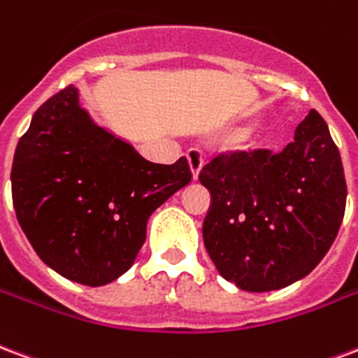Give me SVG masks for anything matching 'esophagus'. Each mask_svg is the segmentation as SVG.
Here are the masks:
<instances>
[{
    "label": "esophagus",
    "mask_w": 358,
    "mask_h": 358,
    "mask_svg": "<svg viewBox=\"0 0 358 358\" xmlns=\"http://www.w3.org/2000/svg\"><path fill=\"white\" fill-rule=\"evenodd\" d=\"M187 160H189L192 177H194V179H198L200 171H202V166H204V156H202V152H200V150H196V148H190L189 152H187Z\"/></svg>",
    "instance_id": "esophagus-1"
}]
</instances>
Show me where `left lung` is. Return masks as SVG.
<instances>
[{"label":"left lung","mask_w":358,"mask_h":358,"mask_svg":"<svg viewBox=\"0 0 358 358\" xmlns=\"http://www.w3.org/2000/svg\"><path fill=\"white\" fill-rule=\"evenodd\" d=\"M198 179L211 194L206 250L219 275L246 292L286 288L309 275L345 213L340 150L317 110L282 152L219 154Z\"/></svg>","instance_id":"left-lung-1"}]
</instances>
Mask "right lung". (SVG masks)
I'll return each mask as SVG.
<instances>
[{
  "instance_id": "add662e5",
  "label": "right lung",
  "mask_w": 358,
  "mask_h": 358,
  "mask_svg": "<svg viewBox=\"0 0 358 358\" xmlns=\"http://www.w3.org/2000/svg\"><path fill=\"white\" fill-rule=\"evenodd\" d=\"M190 177L187 158L152 164L96 125L69 85L34 112L18 141L13 206L47 267L74 282L104 286L131 267L148 217Z\"/></svg>"
}]
</instances>
